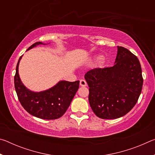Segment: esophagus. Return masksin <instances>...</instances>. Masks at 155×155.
<instances>
[{
	"label": "esophagus",
	"mask_w": 155,
	"mask_h": 155,
	"mask_svg": "<svg viewBox=\"0 0 155 155\" xmlns=\"http://www.w3.org/2000/svg\"><path fill=\"white\" fill-rule=\"evenodd\" d=\"M80 85L82 86V87H85L87 85V83L84 79H81L80 80Z\"/></svg>",
	"instance_id": "1"
}]
</instances>
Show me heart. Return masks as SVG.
Segmentation results:
<instances>
[{"label":"heart","mask_w":155,"mask_h":155,"mask_svg":"<svg viewBox=\"0 0 155 155\" xmlns=\"http://www.w3.org/2000/svg\"><path fill=\"white\" fill-rule=\"evenodd\" d=\"M102 58V56H97L96 57V60H99V59H101ZM104 60L103 59H102V60H101V61H100V65H103L104 64Z\"/></svg>","instance_id":"heart-1"}]
</instances>
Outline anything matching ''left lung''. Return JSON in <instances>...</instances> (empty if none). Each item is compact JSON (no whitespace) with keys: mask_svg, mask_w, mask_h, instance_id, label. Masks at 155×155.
I'll use <instances>...</instances> for the list:
<instances>
[{"mask_svg":"<svg viewBox=\"0 0 155 155\" xmlns=\"http://www.w3.org/2000/svg\"><path fill=\"white\" fill-rule=\"evenodd\" d=\"M85 78L90 87L91 108L102 119L124 116L137 103L142 90L140 61L122 46H117L114 66L91 70Z\"/></svg>","mask_w":155,"mask_h":155,"instance_id":"8db88e82","label":"left lung"}]
</instances>
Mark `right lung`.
<instances>
[{"label": "right lung", "instance_id": "right-lung-1", "mask_svg": "<svg viewBox=\"0 0 155 155\" xmlns=\"http://www.w3.org/2000/svg\"><path fill=\"white\" fill-rule=\"evenodd\" d=\"M42 43L40 41L31 45L27 49ZM22 56L16 65L14 76V85L20 104L28 114L44 120H54L65 114L79 87V81L74 82L61 81L53 87L41 92H33L26 88L21 82L18 74V65Z\"/></svg>", "mask_w": 155, "mask_h": 155}]
</instances>
